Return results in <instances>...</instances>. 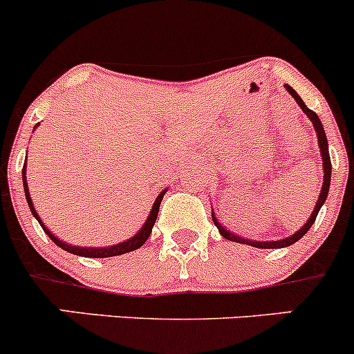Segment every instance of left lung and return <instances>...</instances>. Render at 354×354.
I'll use <instances>...</instances> for the list:
<instances>
[{"label": "left lung", "mask_w": 354, "mask_h": 354, "mask_svg": "<svg viewBox=\"0 0 354 354\" xmlns=\"http://www.w3.org/2000/svg\"><path fill=\"white\" fill-rule=\"evenodd\" d=\"M286 87V91L289 94L292 95V97L296 99V102H298V106L301 108L303 111L306 113V116L312 120L313 127H315V131H317V137H319V145H320V152H322V160H324V183H322V190H320V195H319V200H317V205L315 209H313L312 216H310V219L306 221L305 224H303L301 230L296 231L295 234H291L289 238H284V240H279V241H250V240H245V238H240L238 234H233L230 230H226V227L221 226L219 223H217V219L214 217V212H212V221L214 224L217 226V230H219L221 236H224L226 240L230 241H236V243H245V245H250V246H255V248H283V246H289L292 243H296V241L299 240V238H303L306 234V231L312 227V224L315 223L317 219V214H319L320 207L324 205V202L327 200V195H329V187H330V156H329V145H327V137H326V131H324V127L322 123H320L319 116H317L315 113H313L312 109L306 108L305 102L301 101V97H299L298 94H296L295 91H292L289 85H284Z\"/></svg>", "instance_id": "left-lung-1"}]
</instances>
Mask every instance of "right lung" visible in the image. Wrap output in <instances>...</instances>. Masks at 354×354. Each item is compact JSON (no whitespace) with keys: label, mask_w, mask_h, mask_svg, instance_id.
I'll return each mask as SVG.
<instances>
[{"label":"right lung","mask_w":354,"mask_h":354,"mask_svg":"<svg viewBox=\"0 0 354 354\" xmlns=\"http://www.w3.org/2000/svg\"><path fill=\"white\" fill-rule=\"evenodd\" d=\"M22 176H24V190H25V197H27V203L28 207H30L32 214H34L35 219L39 221V224L42 226V230H44V233L48 234L49 238L53 240V243H56L59 246V248L66 250V252L73 253V255H80V257H91V259H106V257H116V255H123V253H128V252H133V250L140 248L142 245L147 241V238L151 236V231H152V226L156 224V219H157V214H159V205L160 202H162V197L164 194H166V190L160 192L159 197L156 198L154 205H152V210L151 214H149L147 221H145V224L142 226V230L138 231L137 234H135L133 238H130V240L127 241H121V243L118 245H113V246H106V248H82V246H71V245H66L63 243L62 240H58V238L55 236V234L51 233V231L48 230V227L42 224V221L39 219L37 212H35L34 209V203H32V198H30V194H28V187H27V178H25V164H24V169H22Z\"/></svg>","instance_id":"right-lung-1"}]
</instances>
